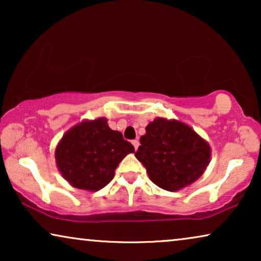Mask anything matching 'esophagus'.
<instances>
[{
	"label": "esophagus",
	"instance_id": "34e87169",
	"mask_svg": "<svg viewBox=\"0 0 261 261\" xmlns=\"http://www.w3.org/2000/svg\"><path fill=\"white\" fill-rule=\"evenodd\" d=\"M132 144H133V146H134V148H135V149H138L139 145H140V142H139V140H133V141H132Z\"/></svg>",
	"mask_w": 261,
	"mask_h": 261
}]
</instances>
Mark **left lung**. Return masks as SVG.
I'll return each mask as SVG.
<instances>
[{
  "label": "left lung",
  "mask_w": 261,
  "mask_h": 261,
  "mask_svg": "<svg viewBox=\"0 0 261 261\" xmlns=\"http://www.w3.org/2000/svg\"><path fill=\"white\" fill-rule=\"evenodd\" d=\"M135 156L153 183L178 191L198 179L210 163L208 142L190 126L156 117L146 127Z\"/></svg>",
  "instance_id": "1"
}]
</instances>
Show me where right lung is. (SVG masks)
Masks as SVG:
<instances>
[{
	"instance_id": "add662e5",
	"label": "right lung",
	"mask_w": 261,
	"mask_h": 261,
	"mask_svg": "<svg viewBox=\"0 0 261 261\" xmlns=\"http://www.w3.org/2000/svg\"><path fill=\"white\" fill-rule=\"evenodd\" d=\"M108 120H84L63 135L56 148V164L71 187L98 191L114 178L116 167L129 153L130 142L110 129Z\"/></svg>"
}]
</instances>
